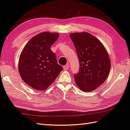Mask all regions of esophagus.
Segmentation results:
<instances>
[{"instance_id": "34e87169", "label": "esophagus", "mask_w": 130, "mask_h": 130, "mask_svg": "<svg viewBox=\"0 0 130 130\" xmlns=\"http://www.w3.org/2000/svg\"><path fill=\"white\" fill-rule=\"evenodd\" d=\"M69 68V66L68 65H66V66H63V69L64 70H67Z\"/></svg>"}]
</instances>
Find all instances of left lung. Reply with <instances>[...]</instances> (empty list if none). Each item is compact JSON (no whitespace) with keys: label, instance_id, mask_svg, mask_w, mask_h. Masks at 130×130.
<instances>
[{"label":"left lung","instance_id":"obj_1","mask_svg":"<svg viewBox=\"0 0 130 130\" xmlns=\"http://www.w3.org/2000/svg\"><path fill=\"white\" fill-rule=\"evenodd\" d=\"M70 37L79 61V72L74 74L78 87L90 92L103 84L111 69L107 50L97 38L88 32L72 33Z\"/></svg>","mask_w":130,"mask_h":130}]
</instances>
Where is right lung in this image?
<instances>
[{"label": "right lung", "instance_id": "add662e5", "mask_svg": "<svg viewBox=\"0 0 130 130\" xmlns=\"http://www.w3.org/2000/svg\"><path fill=\"white\" fill-rule=\"evenodd\" d=\"M58 37V33L39 34L26 43L20 55L19 74L26 84L35 89H46L63 70L50 49Z\"/></svg>", "mask_w": 130, "mask_h": 130}]
</instances>
